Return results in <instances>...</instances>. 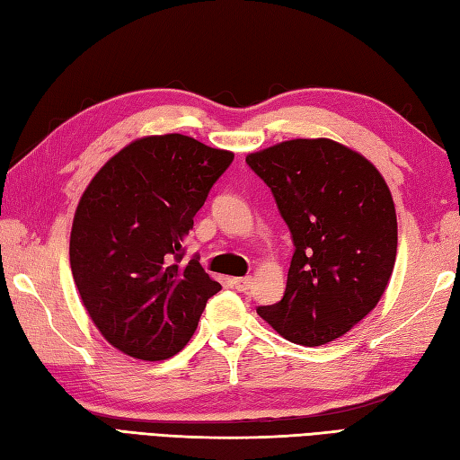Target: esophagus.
<instances>
[{
	"mask_svg": "<svg viewBox=\"0 0 460 460\" xmlns=\"http://www.w3.org/2000/svg\"><path fill=\"white\" fill-rule=\"evenodd\" d=\"M252 281L253 279L250 278V275H246V278H234V288L242 293H246L252 288Z\"/></svg>",
	"mask_w": 460,
	"mask_h": 460,
	"instance_id": "1",
	"label": "esophagus"
}]
</instances>
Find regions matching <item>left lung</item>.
I'll return each instance as SVG.
<instances>
[{"mask_svg": "<svg viewBox=\"0 0 460 460\" xmlns=\"http://www.w3.org/2000/svg\"><path fill=\"white\" fill-rule=\"evenodd\" d=\"M293 240L283 299L258 307L283 339L321 346L368 314L392 278V192L368 159L332 139H291L246 157Z\"/></svg>", "mask_w": 460, "mask_h": 460, "instance_id": "1", "label": "left lung"}]
</instances>
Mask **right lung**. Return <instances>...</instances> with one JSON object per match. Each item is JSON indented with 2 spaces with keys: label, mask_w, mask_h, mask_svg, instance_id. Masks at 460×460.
<instances>
[{
  "label": "right lung",
  "mask_w": 460,
  "mask_h": 460,
  "mask_svg": "<svg viewBox=\"0 0 460 460\" xmlns=\"http://www.w3.org/2000/svg\"><path fill=\"white\" fill-rule=\"evenodd\" d=\"M234 153L151 136L116 153L90 181L70 232V268L104 339L139 360L175 356L222 288L189 263L182 240Z\"/></svg>",
  "instance_id": "obj_1"
}]
</instances>
